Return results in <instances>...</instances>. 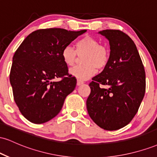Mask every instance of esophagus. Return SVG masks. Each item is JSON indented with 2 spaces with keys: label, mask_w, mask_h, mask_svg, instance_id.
Segmentation results:
<instances>
[{
  "label": "esophagus",
  "mask_w": 157,
  "mask_h": 157,
  "mask_svg": "<svg viewBox=\"0 0 157 157\" xmlns=\"http://www.w3.org/2000/svg\"><path fill=\"white\" fill-rule=\"evenodd\" d=\"M83 83H84V82H83V81H82V80H77V86H80V85H82V84H83Z\"/></svg>",
  "instance_id": "obj_1"
}]
</instances>
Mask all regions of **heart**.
Instances as JSON below:
<instances>
[{
	"mask_svg": "<svg viewBox=\"0 0 157 157\" xmlns=\"http://www.w3.org/2000/svg\"><path fill=\"white\" fill-rule=\"evenodd\" d=\"M75 47L76 52L69 46L64 47L61 56L65 63L68 66H72L76 60L77 54H85L82 59L84 65L75 66L69 70L70 75L77 80H88L96 74L97 68L102 69L109 63V49L105 46L99 44L98 41L91 36L86 35L79 39Z\"/></svg>",
	"mask_w": 157,
	"mask_h": 157,
	"instance_id": "1",
	"label": "heart"
}]
</instances>
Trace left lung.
Here are the masks:
<instances>
[{"instance_id":"obj_1","label":"left lung","mask_w":157,"mask_h":157,"mask_svg":"<svg viewBox=\"0 0 157 157\" xmlns=\"http://www.w3.org/2000/svg\"><path fill=\"white\" fill-rule=\"evenodd\" d=\"M99 34L109 41L110 59L89 84L86 107L97 125L115 131L127 125L137 113L145 95V72L136 45L128 35L113 29ZM102 84L106 87H101Z\"/></svg>"}]
</instances>
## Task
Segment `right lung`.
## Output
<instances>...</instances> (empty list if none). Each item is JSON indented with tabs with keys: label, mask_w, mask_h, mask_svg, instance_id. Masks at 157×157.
Returning a JSON list of instances; mask_svg holds the SVG:
<instances>
[{
	"label": "right lung",
	"mask_w": 157,
	"mask_h": 157,
	"mask_svg": "<svg viewBox=\"0 0 157 157\" xmlns=\"http://www.w3.org/2000/svg\"><path fill=\"white\" fill-rule=\"evenodd\" d=\"M86 32L39 29L27 36L15 52L10 83L15 103L29 121L35 124L49 121L60 113L66 97L75 90L77 80L68 75L61 53ZM56 77L62 80L52 81Z\"/></svg>",
	"instance_id": "add662e5"
}]
</instances>
